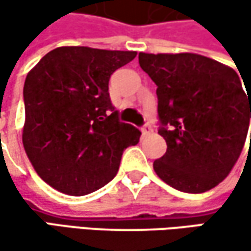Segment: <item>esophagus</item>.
I'll return each instance as SVG.
<instances>
[{
  "mask_svg": "<svg viewBox=\"0 0 251 251\" xmlns=\"http://www.w3.org/2000/svg\"><path fill=\"white\" fill-rule=\"evenodd\" d=\"M141 130H142V135H144V136H147V135H151V133H152V126L145 125L144 127H142V129H141Z\"/></svg>",
  "mask_w": 251,
  "mask_h": 251,
  "instance_id": "obj_1",
  "label": "esophagus"
}]
</instances>
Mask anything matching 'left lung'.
Masks as SVG:
<instances>
[{"instance_id": "8db88e82", "label": "left lung", "mask_w": 251, "mask_h": 251, "mask_svg": "<svg viewBox=\"0 0 251 251\" xmlns=\"http://www.w3.org/2000/svg\"><path fill=\"white\" fill-rule=\"evenodd\" d=\"M138 58L157 84L163 125L158 133L167 142L166 154L154 161L155 173L186 193L215 187L243 151L251 118V90L244 85L245 94L241 74L198 53L141 52Z\"/></svg>"}]
</instances>
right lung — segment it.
<instances>
[{
	"label": "right lung",
	"instance_id": "obj_1",
	"mask_svg": "<svg viewBox=\"0 0 251 251\" xmlns=\"http://www.w3.org/2000/svg\"><path fill=\"white\" fill-rule=\"evenodd\" d=\"M133 50L61 46L46 53L25 81L23 145L36 173L73 196L107 184L139 129L118 121L109 78Z\"/></svg>",
	"mask_w": 251,
	"mask_h": 251
}]
</instances>
